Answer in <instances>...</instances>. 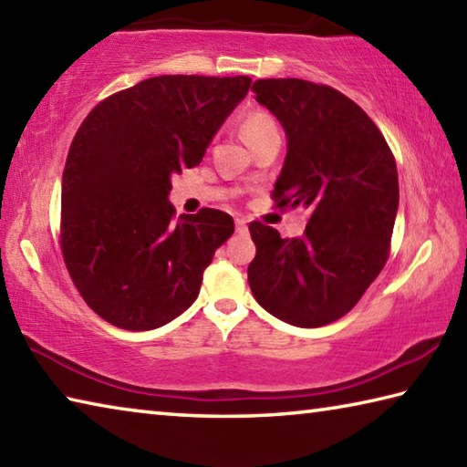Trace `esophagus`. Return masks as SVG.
Wrapping results in <instances>:
<instances>
[{"label":"esophagus","mask_w":467,"mask_h":467,"mask_svg":"<svg viewBox=\"0 0 467 467\" xmlns=\"http://www.w3.org/2000/svg\"><path fill=\"white\" fill-rule=\"evenodd\" d=\"M235 232L248 234V221L246 219H235Z\"/></svg>","instance_id":"esophagus-1"}]
</instances>
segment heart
<instances>
[{
	"label": "heart",
	"instance_id": "obj_1",
	"mask_svg": "<svg viewBox=\"0 0 467 467\" xmlns=\"http://www.w3.org/2000/svg\"><path fill=\"white\" fill-rule=\"evenodd\" d=\"M240 130L248 145L260 141V139L279 135V125L271 112L265 109H250L240 120Z\"/></svg>",
	"mask_w": 467,
	"mask_h": 467
}]
</instances>
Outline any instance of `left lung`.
<instances>
[{"mask_svg":"<svg viewBox=\"0 0 467 467\" xmlns=\"http://www.w3.org/2000/svg\"><path fill=\"white\" fill-rule=\"evenodd\" d=\"M287 133L276 207L312 211L301 238L252 221L250 289L279 320L317 328L340 320L378 279L398 213V170L361 106L330 86L283 78L252 86Z\"/></svg>","mask_w":467,"mask_h":467,"instance_id":"1","label":"left lung"}]
</instances>
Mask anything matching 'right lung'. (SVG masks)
I'll list each match as a JSON object with an SVG mask.
<instances>
[{
  "instance_id": "add662e5",
  "label": "right lung",
  "mask_w": 467,
  "mask_h": 467,
  "mask_svg": "<svg viewBox=\"0 0 467 467\" xmlns=\"http://www.w3.org/2000/svg\"><path fill=\"white\" fill-rule=\"evenodd\" d=\"M250 81L150 78L96 104L79 125L63 170L61 252L79 296L102 320L153 330L199 296L234 219L204 207L174 221L170 178L199 166Z\"/></svg>"
}]
</instances>
